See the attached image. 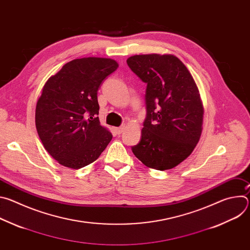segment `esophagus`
I'll return each mask as SVG.
<instances>
[{
  "label": "esophagus",
  "mask_w": 250,
  "mask_h": 250,
  "mask_svg": "<svg viewBox=\"0 0 250 250\" xmlns=\"http://www.w3.org/2000/svg\"><path fill=\"white\" fill-rule=\"evenodd\" d=\"M124 129H125V125L120 126V127H116V128H115V130H116V132H117L118 134H121V133L124 131Z\"/></svg>",
  "instance_id": "esophagus-1"
}]
</instances>
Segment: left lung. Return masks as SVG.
I'll list each match as a JSON object with an SVG mask.
<instances>
[{
    "mask_svg": "<svg viewBox=\"0 0 250 250\" xmlns=\"http://www.w3.org/2000/svg\"><path fill=\"white\" fill-rule=\"evenodd\" d=\"M126 63L146 84V118L141 139L131 150L149 168H174L192 153L202 133L204 108L198 87L174 55H134Z\"/></svg>",
    "mask_w": 250,
    "mask_h": 250,
    "instance_id": "1",
    "label": "left lung"
}]
</instances>
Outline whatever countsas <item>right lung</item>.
I'll return each instance as SVG.
<instances>
[{
    "mask_svg": "<svg viewBox=\"0 0 250 250\" xmlns=\"http://www.w3.org/2000/svg\"><path fill=\"white\" fill-rule=\"evenodd\" d=\"M118 67L110 58L74 59L44 84L35 125L44 148L59 164L85 167L110 144L112 133L100 125L97 92Z\"/></svg>",
    "mask_w": 250,
    "mask_h": 250,
    "instance_id": "add662e5",
    "label": "right lung"
}]
</instances>
